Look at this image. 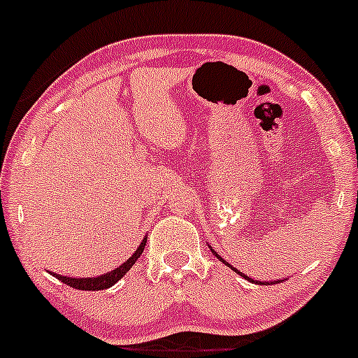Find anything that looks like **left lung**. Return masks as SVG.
<instances>
[{
    "mask_svg": "<svg viewBox=\"0 0 358 358\" xmlns=\"http://www.w3.org/2000/svg\"><path fill=\"white\" fill-rule=\"evenodd\" d=\"M210 250H212V246H210ZM212 253H213V255H215V257H217V259H219L220 262H222V264H226V265H227V267H231V268H233V271L236 272V274H239V275H241V278H245V279H246V281H250V282H257V285H268V281H255V279L248 278V275H245V274H243V272H239V271H238V268H234V267H233V265H231V264H227V262H226V260H224V259H222V257H220V255H219V253H217V252H213V250H212ZM275 282H281V279H278V281H271V285H275Z\"/></svg>",
    "mask_w": 358,
    "mask_h": 358,
    "instance_id": "left-lung-1",
    "label": "left lung"
}]
</instances>
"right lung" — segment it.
Instances as JSON below:
<instances>
[{"instance_id": "obj_1", "label": "right lung", "mask_w": 358, "mask_h": 358, "mask_svg": "<svg viewBox=\"0 0 358 358\" xmlns=\"http://www.w3.org/2000/svg\"><path fill=\"white\" fill-rule=\"evenodd\" d=\"M146 239H148V234L143 238L141 245L138 246V250H136V252L132 253V255L129 257V259L125 260L122 265H119V267L113 268V271L106 272V274L96 275V278H69V275L55 274V272H53V275L57 279H60L62 282H65V285L72 286V288H76V289H83V291L106 289V288H110V286L115 285L117 281H120V279H122L124 275L127 274V271H131V267L136 264V262H138L139 257H141L143 250H145Z\"/></svg>"}]
</instances>
